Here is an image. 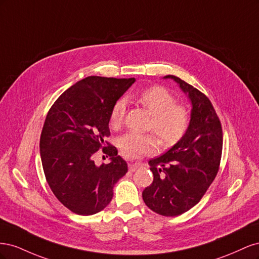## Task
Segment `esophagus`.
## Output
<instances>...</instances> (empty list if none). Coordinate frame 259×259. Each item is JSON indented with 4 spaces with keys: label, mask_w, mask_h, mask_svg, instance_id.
I'll return each instance as SVG.
<instances>
[{
    "label": "esophagus",
    "mask_w": 259,
    "mask_h": 259,
    "mask_svg": "<svg viewBox=\"0 0 259 259\" xmlns=\"http://www.w3.org/2000/svg\"><path fill=\"white\" fill-rule=\"evenodd\" d=\"M140 166L139 163H130L128 164V169L130 171H135Z\"/></svg>",
    "instance_id": "1"
}]
</instances>
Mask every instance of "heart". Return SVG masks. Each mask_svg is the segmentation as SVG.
<instances>
[{
    "instance_id": "heart-1",
    "label": "heart",
    "mask_w": 259,
    "mask_h": 259,
    "mask_svg": "<svg viewBox=\"0 0 259 259\" xmlns=\"http://www.w3.org/2000/svg\"><path fill=\"white\" fill-rule=\"evenodd\" d=\"M139 104L152 116L151 128L164 145H173L184 136L189 123L186 109L177 106L171 94L164 88H154L143 91L138 97ZM126 110V101L116 100L110 112L112 126H119ZM121 153L128 159L140 158L151 153L156 148V140L150 135L126 133L117 140Z\"/></svg>"
}]
</instances>
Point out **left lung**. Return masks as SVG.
<instances>
[{
    "instance_id": "1",
    "label": "left lung",
    "mask_w": 259,
    "mask_h": 259,
    "mask_svg": "<svg viewBox=\"0 0 259 259\" xmlns=\"http://www.w3.org/2000/svg\"><path fill=\"white\" fill-rule=\"evenodd\" d=\"M191 103L184 136L159 158L149 161L152 184L143 191L146 205L163 216H178L201 200L215 179L223 150L222 124L204 94L175 75Z\"/></svg>"
}]
</instances>
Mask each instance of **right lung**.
Wrapping results in <instances>:
<instances>
[{"mask_svg":"<svg viewBox=\"0 0 259 259\" xmlns=\"http://www.w3.org/2000/svg\"><path fill=\"white\" fill-rule=\"evenodd\" d=\"M135 81L88 76L62 93L46 115L40 139L44 174L55 197L77 215L103 210L127 173V163L115 147H105V137L112 106ZM100 147L111 163L98 167L93 154Z\"/></svg>","mask_w":259,"mask_h":259,"instance_id":"right-lung-1","label":"right lung"}]
</instances>
